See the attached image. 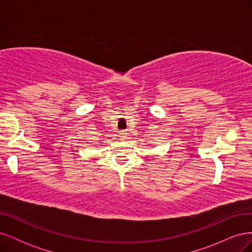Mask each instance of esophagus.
I'll list each match as a JSON object with an SVG mask.
<instances>
[{
  "label": "esophagus",
  "mask_w": 252,
  "mask_h": 252,
  "mask_svg": "<svg viewBox=\"0 0 252 252\" xmlns=\"http://www.w3.org/2000/svg\"><path fill=\"white\" fill-rule=\"evenodd\" d=\"M119 136L121 139H125L126 136H127V132L126 131H120L119 132Z\"/></svg>",
  "instance_id": "1"
}]
</instances>
